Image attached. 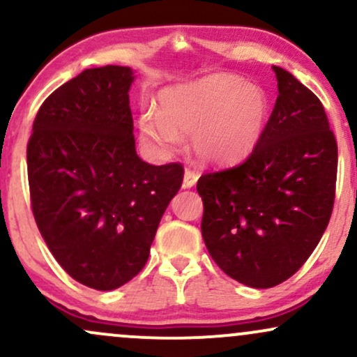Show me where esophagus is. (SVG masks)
I'll list each match as a JSON object with an SVG mask.
<instances>
[{
	"instance_id": "1",
	"label": "esophagus",
	"mask_w": 357,
	"mask_h": 357,
	"mask_svg": "<svg viewBox=\"0 0 357 357\" xmlns=\"http://www.w3.org/2000/svg\"><path fill=\"white\" fill-rule=\"evenodd\" d=\"M198 178H199V174L196 173V171H192V169H186V171H184L183 186H184V188H192V186H195L196 183H198Z\"/></svg>"
}]
</instances>
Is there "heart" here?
<instances>
[{
  "instance_id": "1",
  "label": "heart",
  "mask_w": 357,
  "mask_h": 357,
  "mask_svg": "<svg viewBox=\"0 0 357 357\" xmlns=\"http://www.w3.org/2000/svg\"><path fill=\"white\" fill-rule=\"evenodd\" d=\"M267 116V93L258 85L215 73L162 92L159 112L142 114L141 132L165 151L181 146V134H192L199 158L233 162L255 147Z\"/></svg>"
}]
</instances>
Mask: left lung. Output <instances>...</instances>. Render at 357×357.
Here are the masks:
<instances>
[{"label":"left lung","instance_id":"1","mask_svg":"<svg viewBox=\"0 0 357 357\" xmlns=\"http://www.w3.org/2000/svg\"><path fill=\"white\" fill-rule=\"evenodd\" d=\"M278 97L240 165L198 179L202 233L215 264L240 284L270 289L305 264L329 225L337 142L321 100L273 67Z\"/></svg>","mask_w":357,"mask_h":357}]
</instances>
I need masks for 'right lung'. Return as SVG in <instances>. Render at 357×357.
<instances>
[{
	"label": "right lung",
	"mask_w": 357,
	"mask_h": 357,
	"mask_svg": "<svg viewBox=\"0 0 357 357\" xmlns=\"http://www.w3.org/2000/svg\"><path fill=\"white\" fill-rule=\"evenodd\" d=\"M129 67L87 68L45 99L26 146L31 211L52 255L80 284L124 285L144 268L181 162L136 153Z\"/></svg>",
	"instance_id": "1"
}]
</instances>
